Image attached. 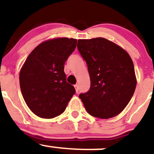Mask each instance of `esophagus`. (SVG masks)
<instances>
[{
	"label": "esophagus",
	"mask_w": 154,
	"mask_h": 154,
	"mask_svg": "<svg viewBox=\"0 0 154 154\" xmlns=\"http://www.w3.org/2000/svg\"><path fill=\"white\" fill-rule=\"evenodd\" d=\"M74 87H75L76 92H78V91H79V86H78V85H77V84L74 85Z\"/></svg>",
	"instance_id": "34e87169"
}]
</instances>
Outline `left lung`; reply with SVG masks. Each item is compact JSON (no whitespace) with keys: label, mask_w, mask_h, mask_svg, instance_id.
<instances>
[{"label":"left lung","mask_w":154,"mask_h":154,"mask_svg":"<svg viewBox=\"0 0 154 154\" xmlns=\"http://www.w3.org/2000/svg\"><path fill=\"white\" fill-rule=\"evenodd\" d=\"M77 48L86 62L91 86L80 94L86 111L110 119L127 106L136 86L134 66L127 51L104 38L79 39Z\"/></svg>","instance_id":"left-lung-1"}]
</instances>
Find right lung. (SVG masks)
Returning <instances> with one entry per match:
<instances>
[{"label": "right lung", "mask_w": 154, "mask_h": 154, "mask_svg": "<svg viewBox=\"0 0 154 154\" xmlns=\"http://www.w3.org/2000/svg\"><path fill=\"white\" fill-rule=\"evenodd\" d=\"M77 39L57 38L38 45L27 57L19 74L23 97L37 116L52 119L63 112L75 94L66 81L64 65Z\"/></svg>", "instance_id": "obj_1"}]
</instances>
